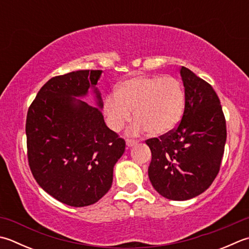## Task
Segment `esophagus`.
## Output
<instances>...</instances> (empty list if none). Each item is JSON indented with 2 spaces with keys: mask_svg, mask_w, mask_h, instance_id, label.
Here are the masks:
<instances>
[{
  "mask_svg": "<svg viewBox=\"0 0 249 249\" xmlns=\"http://www.w3.org/2000/svg\"><path fill=\"white\" fill-rule=\"evenodd\" d=\"M138 141L135 140V139H127L126 140V144H127V147H133L136 143H137Z\"/></svg>",
  "mask_w": 249,
  "mask_h": 249,
  "instance_id": "1",
  "label": "esophagus"
}]
</instances>
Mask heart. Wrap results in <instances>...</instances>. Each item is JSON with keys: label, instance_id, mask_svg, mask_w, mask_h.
<instances>
[{"label": "heart", "instance_id": "heart-1", "mask_svg": "<svg viewBox=\"0 0 249 249\" xmlns=\"http://www.w3.org/2000/svg\"><path fill=\"white\" fill-rule=\"evenodd\" d=\"M186 91L172 76L139 75L126 80L115 95L106 99L108 125L121 130L130 122L135 110L134 131L147 130L151 136H163L177 127L184 112Z\"/></svg>", "mask_w": 249, "mask_h": 249}]
</instances>
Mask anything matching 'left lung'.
<instances>
[{"label":"left lung","mask_w":249,"mask_h":249,"mask_svg":"<svg viewBox=\"0 0 249 249\" xmlns=\"http://www.w3.org/2000/svg\"><path fill=\"white\" fill-rule=\"evenodd\" d=\"M186 106L170 133L145 140L152 153L150 181L160 196L186 201L207 190L217 177L227 140L226 119L211 84L181 67Z\"/></svg>","instance_id":"1"}]
</instances>
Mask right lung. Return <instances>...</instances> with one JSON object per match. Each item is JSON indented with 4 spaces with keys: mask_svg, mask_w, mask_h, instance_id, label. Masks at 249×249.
I'll return each instance as SVG.
<instances>
[{
    "mask_svg": "<svg viewBox=\"0 0 249 249\" xmlns=\"http://www.w3.org/2000/svg\"><path fill=\"white\" fill-rule=\"evenodd\" d=\"M101 70H79L53 76L29 107L26 121L28 162L44 191L74 207L98 202L109 191L113 167L125 151V140L106 125L96 89ZM89 88L96 94L92 107L75 100Z\"/></svg>",
    "mask_w": 249,
    "mask_h": 249,
    "instance_id": "obj_1",
    "label": "right lung"
}]
</instances>
